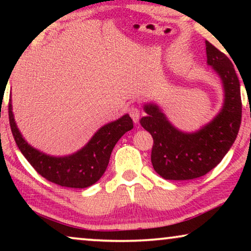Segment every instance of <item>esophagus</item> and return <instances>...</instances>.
Segmentation results:
<instances>
[{
    "mask_svg": "<svg viewBox=\"0 0 251 251\" xmlns=\"http://www.w3.org/2000/svg\"><path fill=\"white\" fill-rule=\"evenodd\" d=\"M129 114L131 116V119L133 120V122L137 123L139 120V116H140V109L137 107V106H131V107L129 108Z\"/></svg>",
    "mask_w": 251,
    "mask_h": 251,
    "instance_id": "obj_1",
    "label": "esophagus"
}]
</instances>
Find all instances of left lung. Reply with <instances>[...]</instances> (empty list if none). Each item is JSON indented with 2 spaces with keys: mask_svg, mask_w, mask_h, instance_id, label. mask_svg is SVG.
I'll return each instance as SVG.
<instances>
[{
  "mask_svg": "<svg viewBox=\"0 0 251 251\" xmlns=\"http://www.w3.org/2000/svg\"><path fill=\"white\" fill-rule=\"evenodd\" d=\"M207 64L221 78L224 101L218 114L194 132L176 128L155 102L143 106L140 125L153 137L154 170L168 180H188L204 176L231 149L241 125L240 82L232 61L205 41Z\"/></svg>",
  "mask_w": 251,
  "mask_h": 251,
  "instance_id": "obj_1",
  "label": "left lung"
}]
</instances>
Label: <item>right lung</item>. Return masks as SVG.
I'll return each instance as SVG.
<instances>
[{"instance_id":"right-lung-1","label":"right lung","mask_w":251,"mask_h":251,"mask_svg":"<svg viewBox=\"0 0 251 251\" xmlns=\"http://www.w3.org/2000/svg\"><path fill=\"white\" fill-rule=\"evenodd\" d=\"M9 121L13 138L20 152L34 169L51 183L72 188H85L100 179L108 166L109 157L119 139L133 128L129 114L102 126L77 152L53 156L29 145L19 131L9 102Z\"/></svg>"}]
</instances>
